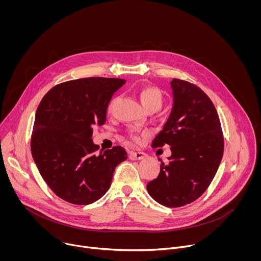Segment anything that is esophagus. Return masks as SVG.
Here are the masks:
<instances>
[{"mask_svg":"<svg viewBox=\"0 0 261 261\" xmlns=\"http://www.w3.org/2000/svg\"><path fill=\"white\" fill-rule=\"evenodd\" d=\"M129 158L131 160H142V159L146 158V154H144L142 152H131L129 154Z\"/></svg>","mask_w":261,"mask_h":261,"instance_id":"1","label":"esophagus"}]
</instances>
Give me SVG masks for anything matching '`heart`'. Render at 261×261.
Returning <instances> with one entry per match:
<instances>
[{
	"label": "heart",
	"mask_w": 261,
	"mask_h": 261,
	"mask_svg": "<svg viewBox=\"0 0 261 261\" xmlns=\"http://www.w3.org/2000/svg\"><path fill=\"white\" fill-rule=\"evenodd\" d=\"M138 96H139V99H140L143 107L146 110L152 109V110L156 111L162 106L163 95H162V92L156 87H152V86L141 87L138 91ZM113 102H111V104L109 105L108 110L111 109V106H113ZM129 138L135 143H138L140 141V137L137 134H134V133H130Z\"/></svg>",
	"instance_id": "b5f03b06"
}]
</instances>
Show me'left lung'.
<instances>
[{"label": "left lung", "mask_w": 261, "mask_h": 261, "mask_svg": "<svg viewBox=\"0 0 261 261\" xmlns=\"http://www.w3.org/2000/svg\"><path fill=\"white\" fill-rule=\"evenodd\" d=\"M173 106L153 147L169 144L171 156L161 161L157 178L146 189L157 202L179 207L199 198L208 188L224 152V137L215 105L197 86L171 81Z\"/></svg>", "instance_id": "8db88e82"}]
</instances>
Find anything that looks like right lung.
<instances>
[{"mask_svg":"<svg viewBox=\"0 0 261 261\" xmlns=\"http://www.w3.org/2000/svg\"><path fill=\"white\" fill-rule=\"evenodd\" d=\"M126 82L88 77L57 85L36 111L31 138L33 159L51 191L73 204L86 205L109 189L116 167L127 159L120 145L97 153L95 125H103L111 97Z\"/></svg>","mask_w":261,"mask_h":261,"instance_id":"obj_1","label":"right lung"}]
</instances>
